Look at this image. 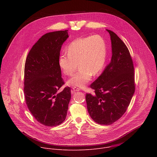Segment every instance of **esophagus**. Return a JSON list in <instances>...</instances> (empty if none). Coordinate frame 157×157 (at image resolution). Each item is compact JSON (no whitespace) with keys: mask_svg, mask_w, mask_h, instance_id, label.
<instances>
[{"mask_svg":"<svg viewBox=\"0 0 157 157\" xmlns=\"http://www.w3.org/2000/svg\"><path fill=\"white\" fill-rule=\"evenodd\" d=\"M72 90L74 91V92H76V91H79L80 89L78 88H77V87H73L72 88Z\"/></svg>","mask_w":157,"mask_h":157,"instance_id":"obj_1","label":"esophagus"}]
</instances>
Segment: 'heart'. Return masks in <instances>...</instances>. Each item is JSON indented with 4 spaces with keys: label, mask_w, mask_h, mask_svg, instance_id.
Wrapping results in <instances>:
<instances>
[{
    "label": "heart",
    "mask_w": 157,
    "mask_h": 157,
    "mask_svg": "<svg viewBox=\"0 0 157 157\" xmlns=\"http://www.w3.org/2000/svg\"><path fill=\"white\" fill-rule=\"evenodd\" d=\"M67 54L63 53L59 65L67 76L78 72L68 81L70 86L85 87L91 80L92 74H99L104 67L106 56V46L99 35L79 38L72 41L67 48Z\"/></svg>",
    "instance_id": "1"
}]
</instances>
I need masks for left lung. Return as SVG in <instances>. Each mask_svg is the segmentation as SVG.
Returning <instances> with one entry per match:
<instances>
[{
    "instance_id": "obj_1",
    "label": "left lung",
    "mask_w": 157,
    "mask_h": 157,
    "mask_svg": "<svg viewBox=\"0 0 157 157\" xmlns=\"http://www.w3.org/2000/svg\"><path fill=\"white\" fill-rule=\"evenodd\" d=\"M112 58L101 74L90 85L93 94H86L90 117L97 123L109 125L126 111L134 94V67L128 48L112 31Z\"/></svg>"
}]
</instances>
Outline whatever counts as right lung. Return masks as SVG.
<instances>
[{"label": "right lung", "mask_w": 157, "mask_h": 157, "mask_svg": "<svg viewBox=\"0 0 157 157\" xmlns=\"http://www.w3.org/2000/svg\"><path fill=\"white\" fill-rule=\"evenodd\" d=\"M67 30L48 33L33 45L25 61L24 94L31 114L41 124L56 126L67 115L71 88L59 90L65 84L59 65L62 45L69 37Z\"/></svg>", "instance_id": "add662e5"}]
</instances>
